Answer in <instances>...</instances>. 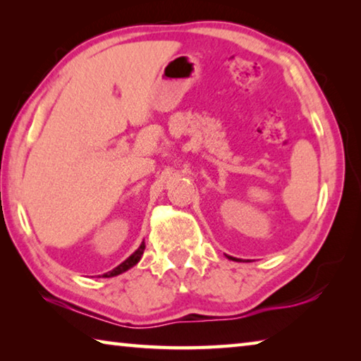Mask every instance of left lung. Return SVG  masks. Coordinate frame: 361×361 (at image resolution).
I'll return each mask as SVG.
<instances>
[{"mask_svg": "<svg viewBox=\"0 0 361 361\" xmlns=\"http://www.w3.org/2000/svg\"><path fill=\"white\" fill-rule=\"evenodd\" d=\"M226 256H228V255H226ZM228 258H229V259H232V261H239L237 258H232V256H228Z\"/></svg>", "mask_w": 361, "mask_h": 361, "instance_id": "obj_1", "label": "left lung"}]
</instances>
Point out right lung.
I'll use <instances>...</instances> for the list:
<instances>
[{"label": "right lung", "mask_w": 361, "mask_h": 361, "mask_svg": "<svg viewBox=\"0 0 361 361\" xmlns=\"http://www.w3.org/2000/svg\"><path fill=\"white\" fill-rule=\"evenodd\" d=\"M143 252H145V240L140 243V247L135 250V252H133L129 258H127L124 262H121V264L118 266V267H114L113 271H109V272H106V274H103V276H99V277H105V279H109V277H114V276H119V274H122V272H126V271H129L130 267H133L137 264V262L142 259V255H143Z\"/></svg>", "instance_id": "1"}]
</instances>
